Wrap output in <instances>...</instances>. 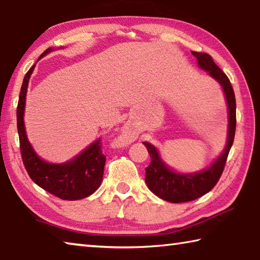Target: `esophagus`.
Wrapping results in <instances>:
<instances>
[{
  "label": "esophagus",
  "instance_id": "1",
  "mask_svg": "<svg viewBox=\"0 0 260 260\" xmlns=\"http://www.w3.org/2000/svg\"><path fill=\"white\" fill-rule=\"evenodd\" d=\"M118 140H120V143H122V144H127V143L133 142L134 137H133V135L129 133V131L125 130V131H123V134L120 136Z\"/></svg>",
  "mask_w": 260,
  "mask_h": 260
}]
</instances>
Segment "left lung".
<instances>
[{
  "label": "left lung",
  "instance_id": "1",
  "mask_svg": "<svg viewBox=\"0 0 260 260\" xmlns=\"http://www.w3.org/2000/svg\"><path fill=\"white\" fill-rule=\"evenodd\" d=\"M194 57H197L199 66L202 70L209 72L213 79L219 82L224 89L226 95V102L229 105V137L227 144L221 153V155L217 158L216 162L207 170H203L199 174L193 175H180L171 171L163 161L156 151V148L149 143H144L146 146L148 154L151 155V165L146 169L145 181L148 188L162 200L172 203L189 202L195 199L201 198L202 195L215 187L219 180L220 176L224 171L227 156L231 151L232 145L234 142L235 127H236V104L233 86H232L229 77L218 67L212 57L208 53L203 52H192Z\"/></svg>",
  "mask_w": 260,
  "mask_h": 260
}]
</instances>
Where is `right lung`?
<instances>
[{
  "mask_svg": "<svg viewBox=\"0 0 260 260\" xmlns=\"http://www.w3.org/2000/svg\"><path fill=\"white\" fill-rule=\"evenodd\" d=\"M51 48L41 54V59ZM35 65L26 73L20 89L17 106V127L19 135L20 153L27 174L30 179L41 188L51 193L54 197L67 201H75L89 197L98 189L104 176L106 156L102 151V140L91 144L79 156L63 165L48 163L36 155L26 137L24 125V109L27 86Z\"/></svg>",
  "mask_w": 260,
  "mask_h": 260,
  "instance_id": "right-lung-1",
  "label": "right lung"
}]
</instances>
